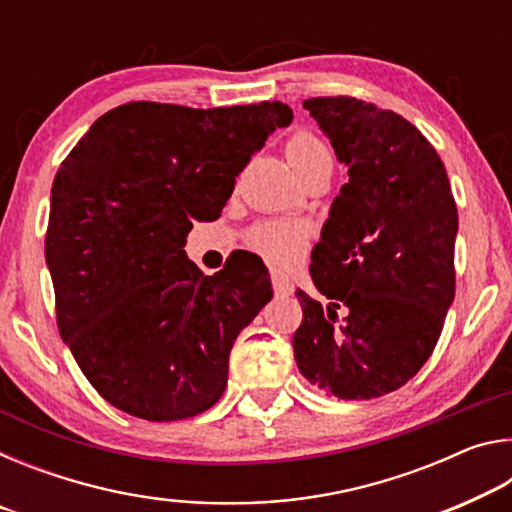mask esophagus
Returning <instances> with one entry per match:
<instances>
[{
    "mask_svg": "<svg viewBox=\"0 0 512 512\" xmlns=\"http://www.w3.org/2000/svg\"><path fill=\"white\" fill-rule=\"evenodd\" d=\"M271 284H273L275 296H291V293H293V282L289 280L287 275L273 271L271 273Z\"/></svg>",
    "mask_w": 512,
    "mask_h": 512,
    "instance_id": "obj_1",
    "label": "esophagus"
}]
</instances>
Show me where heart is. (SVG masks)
Returning <instances> with one entry per match:
<instances>
[{
  "label": "heart",
  "mask_w": 512,
  "mask_h": 512,
  "mask_svg": "<svg viewBox=\"0 0 512 512\" xmlns=\"http://www.w3.org/2000/svg\"><path fill=\"white\" fill-rule=\"evenodd\" d=\"M287 158L300 176L318 160H327L329 151L320 137L309 131H298L287 142ZM248 246L262 255L268 264L289 266L305 255L309 246V228L298 221H266L248 232Z\"/></svg>",
  "instance_id": "obj_1"
}]
</instances>
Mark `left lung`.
<instances>
[{
    "label": "left lung",
    "instance_id": "obj_1",
    "mask_svg": "<svg viewBox=\"0 0 512 512\" xmlns=\"http://www.w3.org/2000/svg\"><path fill=\"white\" fill-rule=\"evenodd\" d=\"M350 180L311 253L327 307L298 289L302 377L341 400L402 388L427 363L456 291L458 212L445 164L411 121L357 97L302 101Z\"/></svg>",
    "mask_w": 512,
    "mask_h": 512
}]
</instances>
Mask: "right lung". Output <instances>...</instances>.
<instances>
[{
	"mask_svg": "<svg viewBox=\"0 0 512 512\" xmlns=\"http://www.w3.org/2000/svg\"><path fill=\"white\" fill-rule=\"evenodd\" d=\"M287 103L187 108L131 101L101 115L60 162L45 237L56 323L103 400L151 422L219 402L232 343L273 296L266 266L203 275L185 257Z\"/></svg>",
	"mask_w": 512,
	"mask_h": 512,
	"instance_id": "add662e5",
	"label": "right lung"
}]
</instances>
